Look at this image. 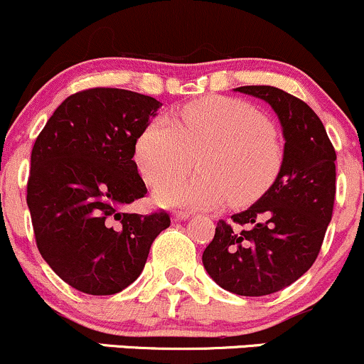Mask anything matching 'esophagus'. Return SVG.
Here are the masks:
<instances>
[{
	"label": "esophagus",
	"mask_w": 364,
	"mask_h": 364,
	"mask_svg": "<svg viewBox=\"0 0 364 364\" xmlns=\"http://www.w3.org/2000/svg\"><path fill=\"white\" fill-rule=\"evenodd\" d=\"M174 221H183V219H188L190 218V213H186V210H176L173 214Z\"/></svg>",
	"instance_id": "1"
}]
</instances>
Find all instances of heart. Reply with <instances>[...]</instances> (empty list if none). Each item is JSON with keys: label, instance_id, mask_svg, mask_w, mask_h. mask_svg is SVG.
<instances>
[{"label": "heart", "instance_id": "b5f03b06", "mask_svg": "<svg viewBox=\"0 0 364 364\" xmlns=\"http://www.w3.org/2000/svg\"><path fill=\"white\" fill-rule=\"evenodd\" d=\"M198 155L201 174L186 175ZM134 162L143 179L161 185L155 193L164 205L213 207L231 200H257L277 181L283 149L273 126L254 105L238 98L203 97L176 110L174 119L157 117L134 141Z\"/></svg>", "mask_w": 364, "mask_h": 364}]
</instances>
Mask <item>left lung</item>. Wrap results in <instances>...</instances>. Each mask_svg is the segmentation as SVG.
<instances>
[{"instance_id":"8db88e82","label":"left lung","mask_w":364,"mask_h":364,"mask_svg":"<svg viewBox=\"0 0 364 364\" xmlns=\"http://www.w3.org/2000/svg\"><path fill=\"white\" fill-rule=\"evenodd\" d=\"M237 91L266 100L283 127L285 150L277 181L231 221L219 219L203 267L219 287L245 297L292 285L321 250L335 202V149L325 126L301 98L274 86Z\"/></svg>"}]
</instances>
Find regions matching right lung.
<instances>
[{"instance_id":"1","label":"right lung","mask_w":364,"mask_h":364,"mask_svg":"<svg viewBox=\"0 0 364 364\" xmlns=\"http://www.w3.org/2000/svg\"><path fill=\"white\" fill-rule=\"evenodd\" d=\"M162 103L117 87L63 100L36 138L27 205L48 266L79 292L112 295L139 277L151 242L169 228L166 210H124L146 186L134 141Z\"/></svg>"}]
</instances>
